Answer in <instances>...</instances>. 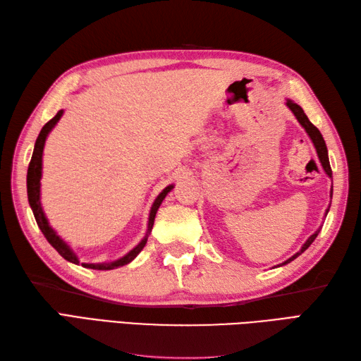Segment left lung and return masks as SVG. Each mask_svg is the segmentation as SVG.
Instances as JSON below:
<instances>
[{
  "instance_id": "obj_1",
  "label": "left lung",
  "mask_w": 361,
  "mask_h": 361,
  "mask_svg": "<svg viewBox=\"0 0 361 361\" xmlns=\"http://www.w3.org/2000/svg\"><path fill=\"white\" fill-rule=\"evenodd\" d=\"M288 107L292 111V114H294L295 116H297V120H298V123L303 126L305 128V130L307 132V135L311 137V140H312V142H314V146H315V149H317V154H318V158H320V161H322V164H323V169H324V172L329 175V177H332V169H331V164H329V157H328V149H326V142H324V140H323V137H322V133H320V130H318L315 126L309 121V118L306 116V114L303 112V109H301L298 104H295L294 102H290V99H288ZM331 197H332V190H331ZM322 229V228H320ZM320 229H318L314 235H311L307 238V241L303 245V247L300 249V252H297L294 257H290L289 259H286V262H284L283 264H288V263H290L292 259H295L298 255H301L305 252V250L312 245V241L317 238V235H318V232H320Z\"/></svg>"
}]
</instances>
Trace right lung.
<instances>
[{
	"instance_id": "obj_1",
	"label": "right lung",
	"mask_w": 361,
	"mask_h": 361,
	"mask_svg": "<svg viewBox=\"0 0 361 361\" xmlns=\"http://www.w3.org/2000/svg\"><path fill=\"white\" fill-rule=\"evenodd\" d=\"M63 115V111L58 112L52 120L47 121L44 124V128L41 129L39 135L37 138V142H35V149H33V154H32V160L29 163V169H27V198H29V204L32 207V212L33 215H35V220H37V224L38 228L41 229V232L44 233L46 240L52 245L56 252L60 254L64 259H67V262L71 263H75L78 264V258L77 255H75L71 247L66 245V243L56 235V232L50 228L49 223H47V219L46 215L43 212V207H41V203H39V180H41V163H43V149H44V142H46V138L49 135V132L52 130L54 126L58 123V120L61 118ZM173 186H167L160 195L157 197V200L154 201V206L152 209H150V215H149V226H147V233L152 231V226H154V220H155V214L158 211V207H160V204L163 203L164 197L167 195V192H171ZM147 233L146 237L142 238L140 241V245L133 247L129 254H126L123 258L116 259V262H112V263H103V264H89V263H81V266L85 267H89V269H97V271H111V269H116V267L120 266H124L130 263L133 258H135L142 247L146 246V241H147Z\"/></svg>"
}]
</instances>
